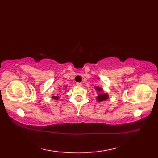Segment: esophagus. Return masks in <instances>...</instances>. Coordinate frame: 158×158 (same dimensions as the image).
<instances>
[{
	"label": "esophagus",
	"instance_id": "34e87169",
	"mask_svg": "<svg viewBox=\"0 0 158 158\" xmlns=\"http://www.w3.org/2000/svg\"><path fill=\"white\" fill-rule=\"evenodd\" d=\"M76 85H77V86H81V85H82V83H79V82H77V83H76Z\"/></svg>",
	"mask_w": 158,
	"mask_h": 158
}]
</instances>
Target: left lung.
<instances>
[{"mask_svg":"<svg viewBox=\"0 0 158 158\" xmlns=\"http://www.w3.org/2000/svg\"><path fill=\"white\" fill-rule=\"evenodd\" d=\"M95 89L98 93V96L96 97V100H98V102H101V101H103V100H106V99L109 98V95L107 94L106 93L102 92L103 91L102 88H99V87H96Z\"/></svg>","mask_w":158,"mask_h":158,"instance_id":"left-lung-1","label":"left lung"}]
</instances>
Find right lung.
Segmentation results:
<instances>
[{"mask_svg": "<svg viewBox=\"0 0 158 158\" xmlns=\"http://www.w3.org/2000/svg\"><path fill=\"white\" fill-rule=\"evenodd\" d=\"M65 88H66V86H65ZM52 98H53V99H55V100H58V98H59V96H52Z\"/></svg>", "mask_w": 158, "mask_h": 158, "instance_id": "right-lung-1", "label": "right lung"}]
</instances>
